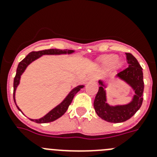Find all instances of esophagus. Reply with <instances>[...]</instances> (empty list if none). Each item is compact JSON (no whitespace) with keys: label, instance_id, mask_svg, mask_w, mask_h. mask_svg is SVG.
Here are the masks:
<instances>
[{"label":"esophagus","instance_id":"34e87169","mask_svg":"<svg viewBox=\"0 0 157 157\" xmlns=\"http://www.w3.org/2000/svg\"><path fill=\"white\" fill-rule=\"evenodd\" d=\"M96 79V75H90L88 77V80L90 81H93V80H95Z\"/></svg>","mask_w":157,"mask_h":157}]
</instances>
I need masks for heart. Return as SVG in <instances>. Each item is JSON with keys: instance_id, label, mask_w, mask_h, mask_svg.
<instances>
[{"instance_id": "heart-1", "label": "heart", "mask_w": 157, "mask_h": 157, "mask_svg": "<svg viewBox=\"0 0 157 157\" xmlns=\"http://www.w3.org/2000/svg\"><path fill=\"white\" fill-rule=\"evenodd\" d=\"M102 65L105 67H111L113 65L119 64V60H118V56L116 54H109L106 55L102 59Z\"/></svg>"}]
</instances>
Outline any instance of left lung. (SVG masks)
Listing matches in <instances>:
<instances>
[{
	"instance_id": "obj_1",
	"label": "left lung",
	"mask_w": 157,
	"mask_h": 157,
	"mask_svg": "<svg viewBox=\"0 0 157 157\" xmlns=\"http://www.w3.org/2000/svg\"><path fill=\"white\" fill-rule=\"evenodd\" d=\"M128 67L119 72L115 78L124 82L134 92L131 101L125 105H109L107 102V84L104 79L98 80L99 90L94 99L96 113L109 123H123L132 117L141 108L143 101L144 82L142 68L132 54L126 53Z\"/></svg>"
}]
</instances>
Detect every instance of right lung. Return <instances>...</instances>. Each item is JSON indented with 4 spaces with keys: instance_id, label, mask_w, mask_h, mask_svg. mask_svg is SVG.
Returning a JSON list of instances; mask_svg holds the SVG:
<instances>
[{
    "instance_id": "1",
    "label": "right lung",
    "mask_w": 157,
    "mask_h": 157,
    "mask_svg": "<svg viewBox=\"0 0 157 157\" xmlns=\"http://www.w3.org/2000/svg\"><path fill=\"white\" fill-rule=\"evenodd\" d=\"M74 50H68V49H63V50H61V49H52H52H45V50L38 51V52H30V53H29L21 62H19V63L18 64L17 69H16V77L14 78L13 99L14 102H15L16 107H17V109H19L22 113H23V112L21 111V109H19V106L16 105V91L18 86H19V83H20V79H21L22 75L24 73V71H26L27 67H28L31 63L35 61L36 59H39V58L41 57L42 56H46V55L47 56H59V55H67H67H70V54L74 53ZM84 86H85L84 85H78L77 86L75 87V88L72 89L68 93V94L65 97L64 99H63L59 105H57L55 108H53L52 110L49 111V112H48L46 115H45V116H43V117L40 118V119H37V120H33V119H30V120H31V121L37 123H46L55 121L56 120L59 119V117H61L65 112H67V110L68 109L69 105H71L72 100L74 98L75 95V94Z\"/></svg>"
}]
</instances>
